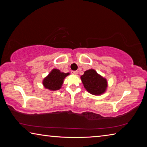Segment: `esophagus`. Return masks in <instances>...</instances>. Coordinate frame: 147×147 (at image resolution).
I'll return each instance as SVG.
<instances>
[{
    "label": "esophagus",
    "instance_id": "obj_1",
    "mask_svg": "<svg viewBox=\"0 0 147 147\" xmlns=\"http://www.w3.org/2000/svg\"><path fill=\"white\" fill-rule=\"evenodd\" d=\"M71 73L73 74H78V71H72Z\"/></svg>",
    "mask_w": 147,
    "mask_h": 147
}]
</instances>
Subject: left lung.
Wrapping results in <instances>:
<instances>
[{
	"mask_svg": "<svg viewBox=\"0 0 147 147\" xmlns=\"http://www.w3.org/2000/svg\"><path fill=\"white\" fill-rule=\"evenodd\" d=\"M81 80L86 90L94 95L104 93L108 86L106 80L97 74L94 69L84 72L81 76Z\"/></svg>",
	"mask_w": 147,
	"mask_h": 147,
	"instance_id": "left-lung-1",
	"label": "left lung"
}]
</instances>
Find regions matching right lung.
I'll list each match as a JSON object with an SVG mask.
<instances>
[{"mask_svg":"<svg viewBox=\"0 0 147 147\" xmlns=\"http://www.w3.org/2000/svg\"><path fill=\"white\" fill-rule=\"evenodd\" d=\"M69 74V73H61L58 69H53L43 80V84L45 88L53 91L58 90L63 84L64 78Z\"/></svg>","mask_w":147,"mask_h":147,"instance_id":"right-lung-1","label":"right lung"}]
</instances>
